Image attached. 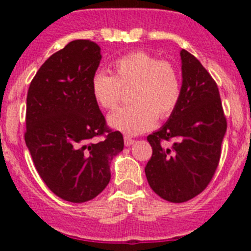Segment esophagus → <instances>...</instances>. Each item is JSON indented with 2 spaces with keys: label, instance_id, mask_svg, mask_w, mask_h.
<instances>
[{
  "label": "esophagus",
  "instance_id": "esophagus-1",
  "mask_svg": "<svg viewBox=\"0 0 251 251\" xmlns=\"http://www.w3.org/2000/svg\"><path fill=\"white\" fill-rule=\"evenodd\" d=\"M134 139H132L130 137H124V145L127 146V147H129V146H132L133 143H134Z\"/></svg>",
  "mask_w": 251,
  "mask_h": 251
}]
</instances>
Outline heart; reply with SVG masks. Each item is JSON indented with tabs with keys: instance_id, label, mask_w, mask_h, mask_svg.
<instances>
[{
	"instance_id": "b5f03b06",
	"label": "heart",
	"mask_w": 251,
	"mask_h": 251,
	"mask_svg": "<svg viewBox=\"0 0 251 251\" xmlns=\"http://www.w3.org/2000/svg\"><path fill=\"white\" fill-rule=\"evenodd\" d=\"M113 72V75L98 72L92 77L93 97L105 109L117 108L123 99V90L132 88V105L108 117L113 129L137 136L152 129L157 118H168L176 110L182 95V79L172 63L137 51L115 60Z\"/></svg>"
}]
</instances>
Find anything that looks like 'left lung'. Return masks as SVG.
<instances>
[{"instance_id": "left-lung-1", "label": "left lung", "mask_w": 251, "mask_h": 251, "mask_svg": "<svg viewBox=\"0 0 251 251\" xmlns=\"http://www.w3.org/2000/svg\"><path fill=\"white\" fill-rule=\"evenodd\" d=\"M179 55L181 100L165 126L147 137L153 152L145 168L153 191L176 203L191 200L207 187L219 166L227 126L211 75L188 51L182 49Z\"/></svg>"}]
</instances>
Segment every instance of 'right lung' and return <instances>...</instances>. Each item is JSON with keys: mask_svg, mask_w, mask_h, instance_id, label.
<instances>
[{"mask_svg": "<svg viewBox=\"0 0 251 251\" xmlns=\"http://www.w3.org/2000/svg\"><path fill=\"white\" fill-rule=\"evenodd\" d=\"M100 59L97 44L74 40L41 65L27 92L26 146L46 186L69 202L98 196L110 181V161L124 147L93 97Z\"/></svg>", "mask_w": 251, "mask_h": 251, "instance_id": "obj_1", "label": "right lung"}]
</instances>
